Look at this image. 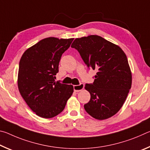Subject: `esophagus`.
Segmentation results:
<instances>
[{
	"label": "esophagus",
	"mask_w": 150,
	"mask_h": 150,
	"mask_svg": "<svg viewBox=\"0 0 150 150\" xmlns=\"http://www.w3.org/2000/svg\"><path fill=\"white\" fill-rule=\"evenodd\" d=\"M83 88H84V84H83V83H81V84L79 85L73 86V88H74L75 92H79V91L83 89Z\"/></svg>",
	"instance_id": "34e87169"
}]
</instances>
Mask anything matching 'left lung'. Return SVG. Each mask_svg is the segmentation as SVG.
I'll list each match as a JSON object with an SVG mask.
<instances>
[{
  "mask_svg": "<svg viewBox=\"0 0 150 150\" xmlns=\"http://www.w3.org/2000/svg\"><path fill=\"white\" fill-rule=\"evenodd\" d=\"M71 47L79 53L88 68L97 70L92 84H86L91 94L84 108L97 120L116 115L126 99L132 86V73L124 51L97 35L76 38Z\"/></svg>",
  "mask_w": 150,
  "mask_h": 150,
  "instance_id": "8db88e82",
  "label": "left lung"
}]
</instances>
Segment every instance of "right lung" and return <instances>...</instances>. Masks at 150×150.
<instances>
[{"instance_id": "right-lung-1", "label": "right lung", "mask_w": 150, "mask_h": 150, "mask_svg": "<svg viewBox=\"0 0 150 150\" xmlns=\"http://www.w3.org/2000/svg\"><path fill=\"white\" fill-rule=\"evenodd\" d=\"M73 40L46 38L27 49L20 60L18 90L28 106L40 117L59 115L73 93V85L54 79L61 57Z\"/></svg>"}]
</instances>
